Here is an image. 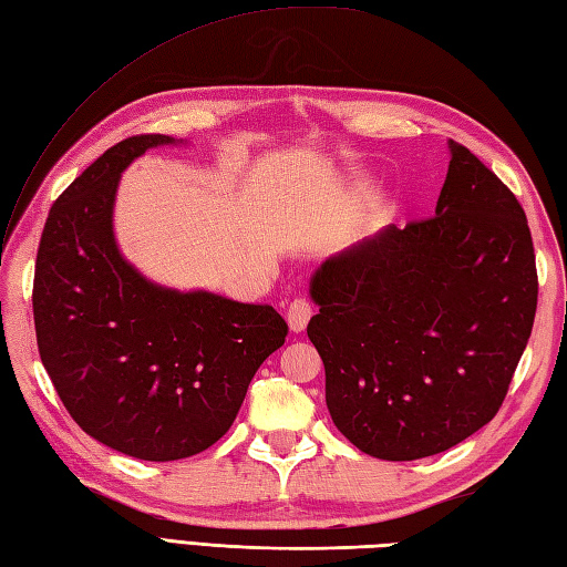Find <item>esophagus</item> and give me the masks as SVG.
<instances>
[{
    "mask_svg": "<svg viewBox=\"0 0 567 567\" xmlns=\"http://www.w3.org/2000/svg\"><path fill=\"white\" fill-rule=\"evenodd\" d=\"M311 313H313V307H311V301H309V299H305V297L295 299L292 305L287 307V323H289V331H295V333H301V331H305L307 323H309V319H311Z\"/></svg>",
    "mask_w": 567,
    "mask_h": 567,
    "instance_id": "obj_1",
    "label": "esophagus"
}]
</instances>
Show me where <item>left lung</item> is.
I'll return each mask as SVG.
<instances>
[{"mask_svg":"<svg viewBox=\"0 0 567 567\" xmlns=\"http://www.w3.org/2000/svg\"><path fill=\"white\" fill-rule=\"evenodd\" d=\"M434 217L321 262L307 326L326 405L360 452L413 462L488 425L532 336L538 280L517 197L464 144Z\"/></svg>","mask_w":567,"mask_h":567,"instance_id":"left-lung-1","label":"left lung"}]
</instances>
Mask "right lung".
Masks as SVG:
<instances>
[{
    "mask_svg": "<svg viewBox=\"0 0 567 567\" xmlns=\"http://www.w3.org/2000/svg\"><path fill=\"white\" fill-rule=\"evenodd\" d=\"M181 142L137 135L99 156L50 207L35 258V338L52 386L86 434L142 462L213 446L287 336L272 307L162 287L117 248L121 174Z\"/></svg>",
    "mask_w": 567,
    "mask_h": 567,
    "instance_id": "1",
    "label": "right lung"
}]
</instances>
